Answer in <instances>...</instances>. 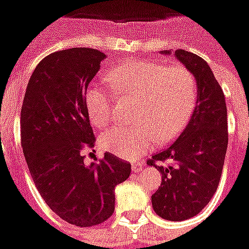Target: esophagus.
<instances>
[{"instance_id": "obj_1", "label": "esophagus", "mask_w": 249, "mask_h": 249, "mask_svg": "<svg viewBox=\"0 0 249 249\" xmlns=\"http://www.w3.org/2000/svg\"><path fill=\"white\" fill-rule=\"evenodd\" d=\"M142 166H144V164H142L141 161H134V163H133V166H131V168H133V171H134V173H140V171L142 170Z\"/></svg>"}]
</instances>
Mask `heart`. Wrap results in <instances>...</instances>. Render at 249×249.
I'll return each mask as SVG.
<instances>
[{"label":"heart","instance_id":"b5f03b06","mask_svg":"<svg viewBox=\"0 0 249 249\" xmlns=\"http://www.w3.org/2000/svg\"><path fill=\"white\" fill-rule=\"evenodd\" d=\"M119 93L137 97L136 124H113L101 134L105 151L134 159L159 141L173 140L188 123L196 104V81L188 68L167 67L158 61L130 60L108 74ZM90 121L104 126L111 118V94L98 83L86 91Z\"/></svg>","mask_w":249,"mask_h":249}]
</instances>
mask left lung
Returning a JSON list of instances; mask_svg holds the SVG:
<instances>
[{"instance_id":"left-lung-1","label":"left lung","mask_w":249,"mask_h":249,"mask_svg":"<svg viewBox=\"0 0 249 249\" xmlns=\"http://www.w3.org/2000/svg\"><path fill=\"white\" fill-rule=\"evenodd\" d=\"M174 56L196 79V107L179 137L146 163L161 174V185L152 195L155 213L178 222L197 215L216 192L228 149V109L222 88L206 60L183 49L175 51ZM156 161L169 164L158 166Z\"/></svg>"}]
</instances>
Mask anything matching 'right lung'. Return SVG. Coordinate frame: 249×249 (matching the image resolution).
Listing matches in <instances>:
<instances>
[{"label": "right lung", "mask_w": 249, "mask_h": 249, "mask_svg": "<svg viewBox=\"0 0 249 249\" xmlns=\"http://www.w3.org/2000/svg\"><path fill=\"white\" fill-rule=\"evenodd\" d=\"M104 53L72 48L52 53L35 67L21 113V146L30 174L45 203L71 225L89 228L115 210V188L131 166L112 153L85 164L83 146H94L86 90Z\"/></svg>", "instance_id": "1"}]
</instances>
